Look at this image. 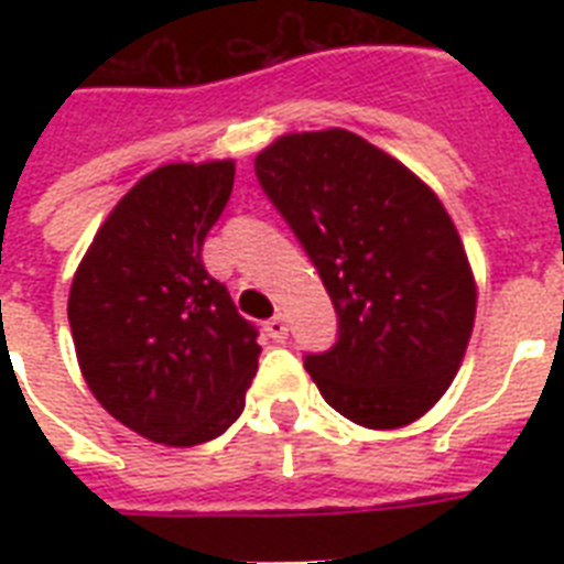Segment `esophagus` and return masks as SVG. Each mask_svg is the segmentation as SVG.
Masks as SVG:
<instances>
[{"instance_id": "esophagus-1", "label": "esophagus", "mask_w": 564, "mask_h": 564, "mask_svg": "<svg viewBox=\"0 0 564 564\" xmlns=\"http://www.w3.org/2000/svg\"><path fill=\"white\" fill-rule=\"evenodd\" d=\"M265 334H269V339H272V343H283V339H286V334H290V327H286L283 316H274L265 322Z\"/></svg>"}]
</instances>
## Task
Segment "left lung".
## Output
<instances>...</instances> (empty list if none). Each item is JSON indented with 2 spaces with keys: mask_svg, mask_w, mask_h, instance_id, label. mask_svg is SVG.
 <instances>
[{
  "mask_svg": "<svg viewBox=\"0 0 564 564\" xmlns=\"http://www.w3.org/2000/svg\"><path fill=\"white\" fill-rule=\"evenodd\" d=\"M254 172L339 316L334 348L304 360L322 398L369 430L421 419L454 383L477 313L471 263L445 204L345 128L278 137Z\"/></svg>",
  "mask_w": 564,
  "mask_h": 564,
  "instance_id": "1",
  "label": "left lung"
}]
</instances>
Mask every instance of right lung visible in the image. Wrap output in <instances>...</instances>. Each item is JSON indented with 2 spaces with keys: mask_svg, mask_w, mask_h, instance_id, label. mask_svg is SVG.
Segmentation results:
<instances>
[{
  "mask_svg": "<svg viewBox=\"0 0 564 564\" xmlns=\"http://www.w3.org/2000/svg\"><path fill=\"white\" fill-rule=\"evenodd\" d=\"M234 161L166 163L96 230L69 290L75 357L96 401L143 438L210 442L239 419L257 330L202 263Z\"/></svg>",
  "mask_w": 564,
  "mask_h": 564,
  "instance_id": "obj_1",
  "label": "right lung"
}]
</instances>
